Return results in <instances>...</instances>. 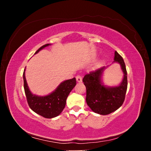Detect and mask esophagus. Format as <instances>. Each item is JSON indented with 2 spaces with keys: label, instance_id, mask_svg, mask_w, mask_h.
<instances>
[{
  "label": "esophagus",
  "instance_id": "34e87169",
  "mask_svg": "<svg viewBox=\"0 0 151 151\" xmlns=\"http://www.w3.org/2000/svg\"><path fill=\"white\" fill-rule=\"evenodd\" d=\"M76 78V80H77V82H81L82 81V76H81L78 75Z\"/></svg>",
  "mask_w": 151,
  "mask_h": 151
}]
</instances>
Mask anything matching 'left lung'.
<instances>
[{
	"label": "left lung",
	"instance_id": "1",
	"mask_svg": "<svg viewBox=\"0 0 151 151\" xmlns=\"http://www.w3.org/2000/svg\"><path fill=\"white\" fill-rule=\"evenodd\" d=\"M114 62L121 65L124 78L120 85L106 87L101 82V76L104 67L86 74L82 80L86 86V102L93 112L100 115H108L114 112L122 105L127 90V71L122 57L115 51Z\"/></svg>",
	"mask_w": 151,
	"mask_h": 151
}]
</instances>
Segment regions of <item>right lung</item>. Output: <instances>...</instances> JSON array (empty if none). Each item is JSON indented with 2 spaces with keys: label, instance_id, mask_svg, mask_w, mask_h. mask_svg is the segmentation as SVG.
Wrapping results in <instances>:
<instances>
[{
  "label": "right lung",
  "instance_id": "obj_1",
  "mask_svg": "<svg viewBox=\"0 0 151 151\" xmlns=\"http://www.w3.org/2000/svg\"><path fill=\"white\" fill-rule=\"evenodd\" d=\"M49 45V44L43 45L36 51L35 54ZM23 80L24 93L29 106L35 113L45 118H53L60 114L65 107L68 96L76 84L75 78L65 80L51 94L40 97L33 95L30 92L27 84L24 71L23 72Z\"/></svg>",
  "mask_w": 151,
  "mask_h": 151
}]
</instances>
